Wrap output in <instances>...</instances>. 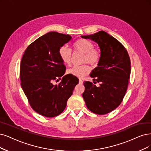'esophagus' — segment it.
<instances>
[{
	"label": "esophagus",
	"instance_id": "obj_1",
	"mask_svg": "<svg viewBox=\"0 0 151 151\" xmlns=\"http://www.w3.org/2000/svg\"><path fill=\"white\" fill-rule=\"evenodd\" d=\"M79 83H80V84H83V80L80 79L79 80Z\"/></svg>",
	"mask_w": 151,
	"mask_h": 151
}]
</instances>
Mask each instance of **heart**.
<instances>
[{
    "mask_svg": "<svg viewBox=\"0 0 151 151\" xmlns=\"http://www.w3.org/2000/svg\"><path fill=\"white\" fill-rule=\"evenodd\" d=\"M73 48L75 51L84 53L83 63H88L91 65L96 66L101 59L102 53L99 48L94 47V44L91 41L84 38L78 39L73 44ZM59 56L63 62L66 65L71 63L72 52L71 50L66 46H62L59 49ZM90 71V66L88 65L81 66H75L68 70V73L78 78H82L88 75Z\"/></svg>",
    "mask_w": 151,
    "mask_h": 151,
    "instance_id": "b5f03b06",
    "label": "heart"
}]
</instances>
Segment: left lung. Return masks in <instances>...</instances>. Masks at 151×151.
Instances as JSON below:
<instances>
[{"mask_svg":"<svg viewBox=\"0 0 151 151\" xmlns=\"http://www.w3.org/2000/svg\"><path fill=\"white\" fill-rule=\"evenodd\" d=\"M81 37L98 43L102 53L98 66L90 75L99 86L85 81L83 98L91 112L109 113L119 106L125 96L131 73L129 56L122 43L104 31Z\"/></svg>","mask_w":151,"mask_h":151,"instance_id":"obj_1","label":"left lung"}]
</instances>
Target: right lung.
<instances>
[{
    "mask_svg": "<svg viewBox=\"0 0 151 151\" xmlns=\"http://www.w3.org/2000/svg\"><path fill=\"white\" fill-rule=\"evenodd\" d=\"M71 39L69 35L50 32L29 45L20 67L21 86L30 106L35 112L53 118L63 112L78 79L64 75L66 67L59 49ZM63 76L58 85L53 81Z\"/></svg>",
    "mask_w": 151,
    "mask_h": 151,
    "instance_id": "1",
    "label": "right lung"
}]
</instances>
